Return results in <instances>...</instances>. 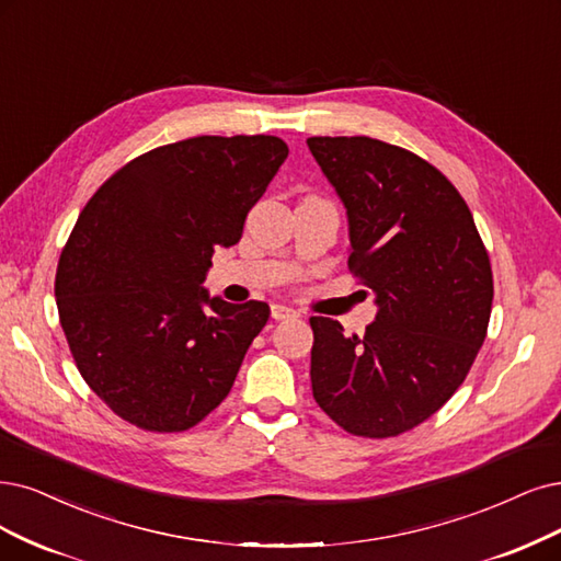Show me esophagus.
Returning <instances> with one entry per match:
<instances>
[{"mask_svg":"<svg viewBox=\"0 0 561 561\" xmlns=\"http://www.w3.org/2000/svg\"><path fill=\"white\" fill-rule=\"evenodd\" d=\"M270 314H273V319H275V321H284V319H294V317H298L296 309L286 307V305H279V302H275L273 307H270Z\"/></svg>","mask_w":561,"mask_h":561,"instance_id":"34e87169","label":"esophagus"}]
</instances>
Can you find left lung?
<instances>
[{"label":"left lung","mask_w":561,"mask_h":561,"mask_svg":"<svg viewBox=\"0 0 561 561\" xmlns=\"http://www.w3.org/2000/svg\"><path fill=\"white\" fill-rule=\"evenodd\" d=\"M348 217V270L377 302L365 335L312 317L317 404L356 437L386 439L437 413L469 375L492 312V267L450 180L398 145L307 138Z\"/></svg>","instance_id":"1"}]
</instances>
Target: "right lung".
<instances>
[{"label": "right lung", "instance_id": "right-lung-1", "mask_svg": "<svg viewBox=\"0 0 561 561\" xmlns=\"http://www.w3.org/2000/svg\"><path fill=\"white\" fill-rule=\"evenodd\" d=\"M286 157L277 136L186 138L122 165L82 207L57 312L82 379L119 419L182 432L228 396L270 307L201 284Z\"/></svg>", "mask_w": 561, "mask_h": 561}]
</instances>
